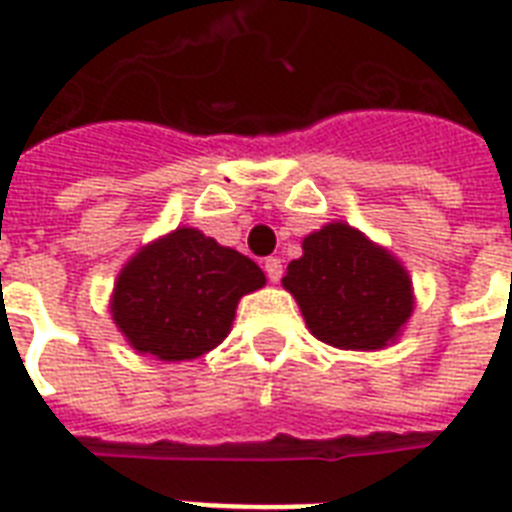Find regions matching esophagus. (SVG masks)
<instances>
[{"label":"esophagus","instance_id":"34e87169","mask_svg":"<svg viewBox=\"0 0 512 512\" xmlns=\"http://www.w3.org/2000/svg\"><path fill=\"white\" fill-rule=\"evenodd\" d=\"M281 273H284V268H281L279 257H268L265 260V276L276 284V281H281Z\"/></svg>","mask_w":512,"mask_h":512}]
</instances>
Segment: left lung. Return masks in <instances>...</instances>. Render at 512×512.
I'll return each mask as SVG.
<instances>
[{
	"instance_id": "left-lung-1",
	"label": "left lung",
	"mask_w": 512,
	"mask_h": 512,
	"mask_svg": "<svg viewBox=\"0 0 512 512\" xmlns=\"http://www.w3.org/2000/svg\"><path fill=\"white\" fill-rule=\"evenodd\" d=\"M284 289L313 337L342 350H380L401 335L414 311L404 265L348 223H329L303 239L287 265Z\"/></svg>"
}]
</instances>
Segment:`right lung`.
Masks as SVG:
<instances>
[{"instance_id":"right-lung-1","label":"right lung","mask_w":512,"mask_h":512,"mask_svg":"<svg viewBox=\"0 0 512 512\" xmlns=\"http://www.w3.org/2000/svg\"><path fill=\"white\" fill-rule=\"evenodd\" d=\"M265 273L196 228H177L143 247L116 279L111 316L138 353L191 361L228 337L236 305Z\"/></svg>"}]
</instances>
